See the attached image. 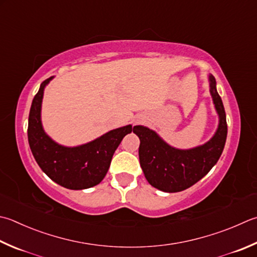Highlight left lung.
Listing matches in <instances>:
<instances>
[{"label": "left lung", "instance_id": "1", "mask_svg": "<svg viewBox=\"0 0 257 257\" xmlns=\"http://www.w3.org/2000/svg\"><path fill=\"white\" fill-rule=\"evenodd\" d=\"M209 86L219 115V125L207 143L193 149L179 150L142 125L135 126L133 131L140 139L139 158L144 176L150 185L159 190L178 192L191 187L211 170L221 156L227 138L226 113L212 75H209Z\"/></svg>", "mask_w": 257, "mask_h": 257}]
</instances>
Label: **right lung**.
Listing matches in <instances>:
<instances>
[{
  "label": "right lung",
  "mask_w": 257,
  "mask_h": 257,
  "mask_svg": "<svg viewBox=\"0 0 257 257\" xmlns=\"http://www.w3.org/2000/svg\"><path fill=\"white\" fill-rule=\"evenodd\" d=\"M46 79L39 88L29 114L28 140L31 152L41 170L58 185L71 190L91 188L103 180L112 161L113 154L125 135L135 130L126 126L109 131L87 144L67 148L48 137L41 124V103Z\"/></svg>",
  "instance_id": "obj_1"
}]
</instances>
